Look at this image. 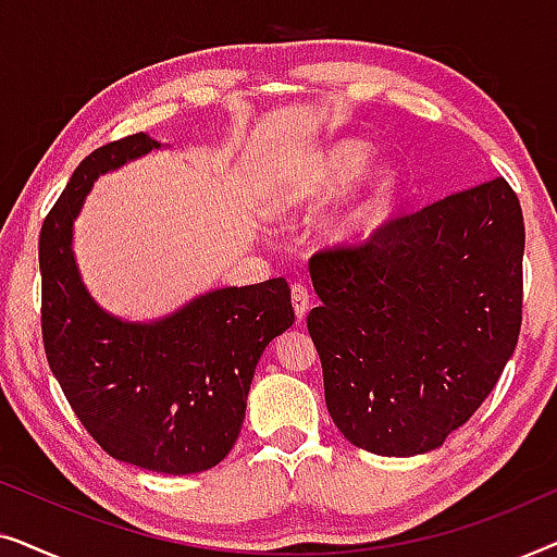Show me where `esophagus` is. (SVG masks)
<instances>
[{"mask_svg":"<svg viewBox=\"0 0 557 557\" xmlns=\"http://www.w3.org/2000/svg\"><path fill=\"white\" fill-rule=\"evenodd\" d=\"M292 304H294V311L296 317L304 319L309 311V288L307 284H292Z\"/></svg>","mask_w":557,"mask_h":557,"instance_id":"esophagus-1","label":"esophagus"}]
</instances>
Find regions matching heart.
<instances>
[{
	"label": "heart",
	"mask_w": 557,
	"mask_h": 557,
	"mask_svg": "<svg viewBox=\"0 0 557 557\" xmlns=\"http://www.w3.org/2000/svg\"><path fill=\"white\" fill-rule=\"evenodd\" d=\"M370 147L362 141H345L332 147L319 162L311 166L307 177H304L299 195L301 197H314L324 193H334V189L345 187L347 182H352L370 162ZM391 187V172L375 170L370 177V185L364 189L362 197L349 205L347 210H342L332 223V235L337 238H347V235L360 233L364 225L372 220L375 205L383 200L385 189Z\"/></svg>",
	"instance_id": "obj_1"
}]
</instances>
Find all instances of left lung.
I'll return each instance as SVG.
<instances>
[{
  "label": "left lung",
  "mask_w": 557,
  "mask_h": 557,
  "mask_svg": "<svg viewBox=\"0 0 557 557\" xmlns=\"http://www.w3.org/2000/svg\"><path fill=\"white\" fill-rule=\"evenodd\" d=\"M524 223L494 177L317 250L307 326L349 444L416 456L482 406L522 326Z\"/></svg>",
  "instance_id": "left-lung-1"
}]
</instances>
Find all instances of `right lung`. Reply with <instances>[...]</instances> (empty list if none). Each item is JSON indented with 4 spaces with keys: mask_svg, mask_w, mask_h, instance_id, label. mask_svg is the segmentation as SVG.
<instances>
[{
    "mask_svg": "<svg viewBox=\"0 0 557 557\" xmlns=\"http://www.w3.org/2000/svg\"><path fill=\"white\" fill-rule=\"evenodd\" d=\"M157 147L139 132L90 151L45 218L42 345L73 413L106 454L159 474H197L238 438L256 364L294 324L292 288L286 278L218 288L151 324L96 307L73 258V220L98 174Z\"/></svg>",
    "mask_w": 557,
    "mask_h": 557,
    "instance_id": "1",
    "label": "right lung"
}]
</instances>
